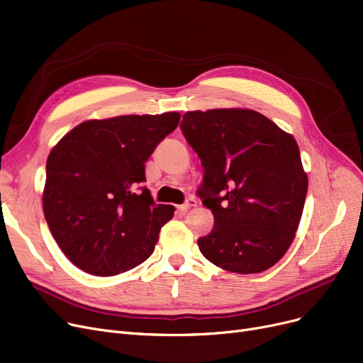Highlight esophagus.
Listing matches in <instances>:
<instances>
[{
	"mask_svg": "<svg viewBox=\"0 0 363 363\" xmlns=\"http://www.w3.org/2000/svg\"><path fill=\"white\" fill-rule=\"evenodd\" d=\"M196 206H197V200H196V199H188L184 204H181V206H178V209H179L181 212H186L188 209L196 208Z\"/></svg>",
	"mask_w": 363,
	"mask_h": 363,
	"instance_id": "esophagus-1",
	"label": "esophagus"
}]
</instances>
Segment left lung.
Returning <instances> with one entry per match:
<instances>
[{
  "mask_svg": "<svg viewBox=\"0 0 363 363\" xmlns=\"http://www.w3.org/2000/svg\"><path fill=\"white\" fill-rule=\"evenodd\" d=\"M182 133L204 170L199 196L213 213L197 240L203 257L231 273L269 270L295 239L308 178L296 140L247 108L188 111Z\"/></svg>",
  "mask_w": 363,
  "mask_h": 363,
  "instance_id": "obj_1",
  "label": "left lung"
}]
</instances>
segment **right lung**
<instances>
[{"label":"right lung","mask_w":363,"mask_h":363,"mask_svg":"<svg viewBox=\"0 0 363 363\" xmlns=\"http://www.w3.org/2000/svg\"><path fill=\"white\" fill-rule=\"evenodd\" d=\"M179 113L87 120L52 148L43 211L67 258L93 276H116L151 257L175 206L155 204L145 162L178 128Z\"/></svg>","instance_id":"add662e5"}]
</instances>
